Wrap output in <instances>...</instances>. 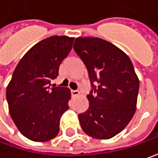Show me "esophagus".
Here are the masks:
<instances>
[{"label": "esophagus", "instance_id": "esophagus-1", "mask_svg": "<svg viewBox=\"0 0 158 158\" xmlns=\"http://www.w3.org/2000/svg\"><path fill=\"white\" fill-rule=\"evenodd\" d=\"M71 94H72V95L73 96V97L79 95V91H77V90H72V91H71Z\"/></svg>", "mask_w": 158, "mask_h": 158}]
</instances>
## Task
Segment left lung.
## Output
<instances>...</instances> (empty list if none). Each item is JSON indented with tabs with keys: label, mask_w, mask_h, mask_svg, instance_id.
Returning a JSON list of instances; mask_svg holds the SVG:
<instances>
[{
	"label": "left lung",
	"mask_w": 158,
	"mask_h": 158,
	"mask_svg": "<svg viewBox=\"0 0 158 158\" xmlns=\"http://www.w3.org/2000/svg\"><path fill=\"white\" fill-rule=\"evenodd\" d=\"M73 48L87 69L92 86L89 107L79 114L80 126L91 137L112 138L135 112L139 79L133 64L122 50L99 37H78Z\"/></svg>",
	"instance_id": "obj_1"
}]
</instances>
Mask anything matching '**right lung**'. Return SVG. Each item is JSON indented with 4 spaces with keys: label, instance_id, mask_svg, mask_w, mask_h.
<instances>
[{
    "label": "right lung",
    "instance_id": "1",
    "mask_svg": "<svg viewBox=\"0 0 158 158\" xmlns=\"http://www.w3.org/2000/svg\"><path fill=\"white\" fill-rule=\"evenodd\" d=\"M73 37L52 35L26 52L15 69L7 87L8 110L25 137L47 142L59 132L62 114L68 110L67 87H51L62 61L73 48Z\"/></svg>",
    "mask_w": 158,
    "mask_h": 158
}]
</instances>
